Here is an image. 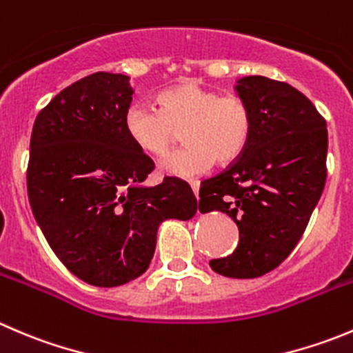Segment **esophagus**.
<instances>
[{
  "instance_id": "obj_1",
  "label": "esophagus",
  "mask_w": 353,
  "mask_h": 353,
  "mask_svg": "<svg viewBox=\"0 0 353 353\" xmlns=\"http://www.w3.org/2000/svg\"><path fill=\"white\" fill-rule=\"evenodd\" d=\"M191 190H193V193H194V196L198 198V191H200V183H198V181H191Z\"/></svg>"
}]
</instances>
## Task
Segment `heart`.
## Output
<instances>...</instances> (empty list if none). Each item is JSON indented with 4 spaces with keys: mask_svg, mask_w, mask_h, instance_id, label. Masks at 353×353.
Wrapping results in <instances>:
<instances>
[{
    "mask_svg": "<svg viewBox=\"0 0 353 353\" xmlns=\"http://www.w3.org/2000/svg\"><path fill=\"white\" fill-rule=\"evenodd\" d=\"M159 110L134 103L125 110L124 129L132 145L163 157L183 131V150L162 162L169 176L191 179L208 172L217 160L231 163L245 152L253 129L248 103L236 94L219 97L193 81L174 84L157 94Z\"/></svg>",
    "mask_w": 353,
    "mask_h": 353,
    "instance_id": "heart-1",
    "label": "heart"
}]
</instances>
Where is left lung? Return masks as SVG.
<instances>
[{"label": "left lung", "instance_id": "left-lung-1", "mask_svg": "<svg viewBox=\"0 0 353 353\" xmlns=\"http://www.w3.org/2000/svg\"><path fill=\"white\" fill-rule=\"evenodd\" d=\"M253 129L245 152L201 183V214L219 210L236 222L239 243L210 260L225 278L252 279L276 269L296 246L326 184L327 129L312 101L286 82L241 77Z\"/></svg>", "mask_w": 353, "mask_h": 353}]
</instances>
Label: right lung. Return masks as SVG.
Returning <instances> with one entry per match:
<instances>
[{
    "label": "right lung",
    "mask_w": 353,
    "mask_h": 353,
    "mask_svg": "<svg viewBox=\"0 0 353 353\" xmlns=\"http://www.w3.org/2000/svg\"><path fill=\"white\" fill-rule=\"evenodd\" d=\"M128 75L97 72L57 94L36 117L27 191L34 219L65 268L114 288L153 259L159 225L190 221L196 198L184 181H145L152 159L124 129L134 90Z\"/></svg>",
    "instance_id": "1"
}]
</instances>
